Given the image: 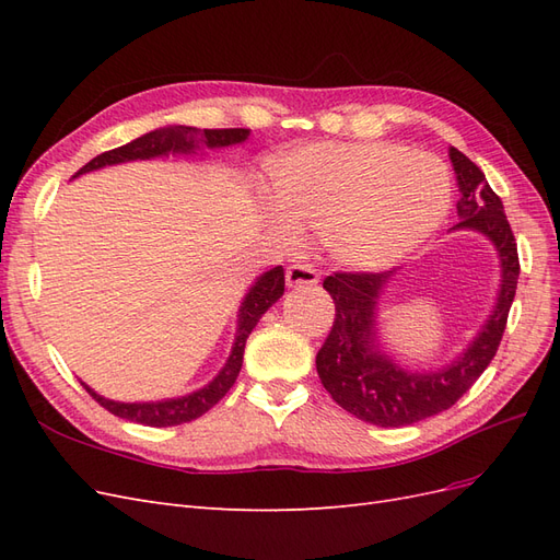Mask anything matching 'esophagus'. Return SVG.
I'll use <instances>...</instances> for the list:
<instances>
[{
    "label": "esophagus",
    "instance_id": "34e87169",
    "mask_svg": "<svg viewBox=\"0 0 560 560\" xmlns=\"http://www.w3.org/2000/svg\"><path fill=\"white\" fill-rule=\"evenodd\" d=\"M284 278L290 287H308V284H317V280H319L317 270L308 264H292L290 268H287Z\"/></svg>",
    "mask_w": 560,
    "mask_h": 560
}]
</instances>
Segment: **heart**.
I'll list each match as a JSON object with an SVG mask.
<instances>
[{
  "label": "heart",
  "mask_w": 560,
  "mask_h": 560,
  "mask_svg": "<svg viewBox=\"0 0 560 560\" xmlns=\"http://www.w3.org/2000/svg\"><path fill=\"white\" fill-rule=\"evenodd\" d=\"M273 186L287 222L322 235L329 257L352 270L409 257L451 210L446 165L393 142L296 149L276 165Z\"/></svg>",
  "instance_id": "obj_1"
}]
</instances>
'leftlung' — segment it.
I'll return each instance as SVG.
<instances>
[{
  "mask_svg": "<svg viewBox=\"0 0 560 560\" xmlns=\"http://www.w3.org/2000/svg\"><path fill=\"white\" fill-rule=\"evenodd\" d=\"M448 156L460 186V222L455 229L481 231L500 254L502 284L495 311L471 346L448 369L436 374H409L374 348L376 299L393 270H336L334 276H327L322 287L334 299L336 317L315 358L317 376L341 409L371 425H413L451 409L495 358L510 317L521 264L502 200L488 186L479 165H474L463 151L451 147Z\"/></svg>",
  "mask_w": 560,
  "mask_h": 560,
  "instance_id": "left-lung-1",
  "label": "left lung"
}]
</instances>
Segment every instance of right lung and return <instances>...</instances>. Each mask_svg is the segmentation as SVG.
<instances>
[{
  "mask_svg": "<svg viewBox=\"0 0 560 560\" xmlns=\"http://www.w3.org/2000/svg\"><path fill=\"white\" fill-rule=\"evenodd\" d=\"M249 130L247 128H208V130H198L191 126H171V128H161L154 132H147L142 138L132 140L124 147H116L112 151H105V154L95 156L91 163L81 167V173L97 171L103 165H114V163H124V161H138V159H154L161 154H167V151H194L198 140L206 147H229L235 142L247 140ZM284 294V270L282 266H276L273 270L264 273L257 284L252 287L249 294L245 296L243 306H241V325H238V336H235V343L231 350V358L226 366L219 371V376L208 385L198 389V393L189 397H179V399H167V401H151V404H121V401H112L95 395L89 385L86 393L105 409L118 418H126L132 422H140V425L149 428H173L182 425V422H191L200 418L202 413H208L212 406L222 399L229 389L233 387L235 378L241 374L243 366V354H245V343L252 329L257 327V322L261 315L273 306V303Z\"/></svg>",
  "mask_w": 560,
  "mask_h": 560,
  "instance_id": "right-lung-1",
  "label": "right lung"
}]
</instances>
